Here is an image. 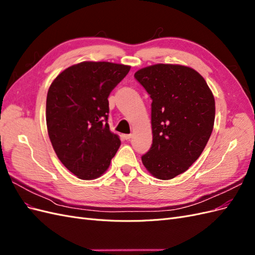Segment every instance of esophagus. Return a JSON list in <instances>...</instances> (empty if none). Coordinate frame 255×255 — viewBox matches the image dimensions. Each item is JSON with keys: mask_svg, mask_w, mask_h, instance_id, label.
Instances as JSON below:
<instances>
[{"mask_svg": "<svg viewBox=\"0 0 255 255\" xmlns=\"http://www.w3.org/2000/svg\"><path fill=\"white\" fill-rule=\"evenodd\" d=\"M123 138H125L126 140H129L130 138H132V134H126V135H123Z\"/></svg>", "mask_w": 255, "mask_h": 255, "instance_id": "esophagus-1", "label": "esophagus"}]
</instances>
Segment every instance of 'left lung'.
Segmentation results:
<instances>
[{
    "label": "left lung",
    "mask_w": 255,
    "mask_h": 255,
    "mask_svg": "<svg viewBox=\"0 0 255 255\" xmlns=\"http://www.w3.org/2000/svg\"><path fill=\"white\" fill-rule=\"evenodd\" d=\"M152 99L153 143L142 164L153 176L171 180L201 155L215 121V99L203 76L182 65L156 64L135 73Z\"/></svg>",
    "instance_id": "left-lung-1"
}]
</instances>
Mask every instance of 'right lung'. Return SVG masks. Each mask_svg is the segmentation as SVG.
Listing matches in <instances>:
<instances>
[{"mask_svg":"<svg viewBox=\"0 0 255 255\" xmlns=\"http://www.w3.org/2000/svg\"><path fill=\"white\" fill-rule=\"evenodd\" d=\"M129 69L109 61H82L60 72L48 90L45 119L53 149L81 180L105 173L121 144L107 123V98Z\"/></svg>","mask_w":255,"mask_h":255,"instance_id":"right-lung-1","label":"right lung"}]
</instances>
